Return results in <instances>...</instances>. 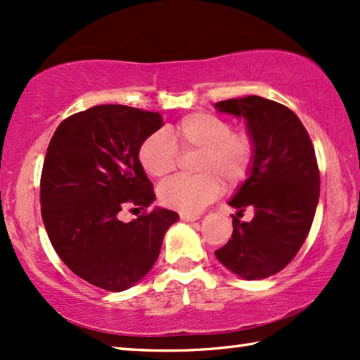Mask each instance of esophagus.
Wrapping results in <instances>:
<instances>
[{"instance_id": "1", "label": "esophagus", "mask_w": 360, "mask_h": 360, "mask_svg": "<svg viewBox=\"0 0 360 360\" xmlns=\"http://www.w3.org/2000/svg\"><path fill=\"white\" fill-rule=\"evenodd\" d=\"M180 219L185 222H194V221H197V219H200V216L199 214H183V212H180Z\"/></svg>"}]
</instances>
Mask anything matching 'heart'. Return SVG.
Returning a JSON list of instances; mask_svg holds the SVG:
<instances>
[{
    "instance_id": "b5f03b06",
    "label": "heart",
    "mask_w": 360,
    "mask_h": 360,
    "mask_svg": "<svg viewBox=\"0 0 360 360\" xmlns=\"http://www.w3.org/2000/svg\"><path fill=\"white\" fill-rule=\"evenodd\" d=\"M183 152L200 150L197 177H174L158 189L160 202L183 214H197L214 200L225 188H238L252 172L256 144L248 131H234V126L222 116L195 112L181 118L166 134H152L138 152L139 163L150 177L163 179L171 174Z\"/></svg>"
}]
</instances>
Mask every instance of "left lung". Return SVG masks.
<instances>
[{"label": "left lung", "mask_w": 360, "mask_h": 360, "mask_svg": "<svg viewBox=\"0 0 360 360\" xmlns=\"http://www.w3.org/2000/svg\"><path fill=\"white\" fill-rule=\"evenodd\" d=\"M214 107L244 118L256 144L252 172L229 202L238 216L250 208L255 217L233 216L231 239L214 253L244 280H264L295 258L311 230L320 195L315 150L298 116L275 101L245 96Z\"/></svg>", "instance_id": "8db88e82"}]
</instances>
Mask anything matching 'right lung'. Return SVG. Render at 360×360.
<instances>
[{
  "mask_svg": "<svg viewBox=\"0 0 360 360\" xmlns=\"http://www.w3.org/2000/svg\"><path fill=\"white\" fill-rule=\"evenodd\" d=\"M163 126L158 112L96 105L71 115L51 138L40 180L41 217L54 250L86 283L110 292L136 284L155 264L175 211L120 221L127 205L155 200L138 152Z\"/></svg>",
  "mask_w": 360,
  "mask_h": 360,
  "instance_id": "add662e5",
  "label": "right lung"
}]
</instances>
